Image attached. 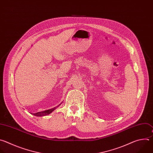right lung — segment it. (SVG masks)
<instances>
[{"mask_svg":"<svg viewBox=\"0 0 153 153\" xmlns=\"http://www.w3.org/2000/svg\"><path fill=\"white\" fill-rule=\"evenodd\" d=\"M62 104V102L60 104H59L58 106L56 107H55L52 108H51V109H49V110H45V111H40V112H37V113H33V114L36 116H47L49 114H51L54 110H55L59 105H61Z\"/></svg>","mask_w":153,"mask_h":153,"instance_id":"obj_1","label":"right lung"}]
</instances>
